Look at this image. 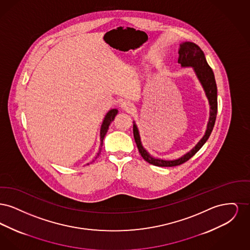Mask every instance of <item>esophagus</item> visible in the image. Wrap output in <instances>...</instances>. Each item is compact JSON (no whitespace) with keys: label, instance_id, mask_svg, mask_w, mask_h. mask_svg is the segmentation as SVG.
Returning <instances> with one entry per match:
<instances>
[{"label":"esophagus","instance_id":"esophagus-1","mask_svg":"<svg viewBox=\"0 0 250 250\" xmlns=\"http://www.w3.org/2000/svg\"><path fill=\"white\" fill-rule=\"evenodd\" d=\"M121 107L123 110H125V111H130L132 109V104H131L129 101H124L122 102L121 104Z\"/></svg>","mask_w":250,"mask_h":250}]
</instances>
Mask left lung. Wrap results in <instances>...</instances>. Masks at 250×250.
Instances as JSON below:
<instances>
[{
  "instance_id": "obj_1",
  "label": "left lung",
  "mask_w": 250,
  "mask_h": 250,
  "mask_svg": "<svg viewBox=\"0 0 250 250\" xmlns=\"http://www.w3.org/2000/svg\"><path fill=\"white\" fill-rule=\"evenodd\" d=\"M178 63L181 64L182 67H192L194 72L202 84V88L205 92L206 97L209 101L210 106V116L209 121L207 124V128L205 131L204 136L202 140L196 144L194 148H192L188 153L186 155L179 157L174 160H165L156 158L150 155L145 148L143 146V143L141 141L139 129L137 127V125L133 124V134L134 139L137 144V147L139 149V152L143 156V159L147 161L148 163L157 167H174L179 166L188 160H189L193 155H195L202 146L207 142L209 139L213 128H214L216 113H217V88L214 80V72L212 68L209 66L207 61L205 59L204 53L201 48L192 42H183L180 44L179 48Z\"/></svg>"
}]
</instances>
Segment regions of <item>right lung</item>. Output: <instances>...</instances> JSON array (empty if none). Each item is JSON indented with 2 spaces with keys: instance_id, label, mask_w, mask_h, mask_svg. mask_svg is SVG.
<instances>
[{
  "instance_id": "obj_1",
  "label": "right lung",
  "mask_w": 250,
  "mask_h": 250,
  "mask_svg": "<svg viewBox=\"0 0 250 250\" xmlns=\"http://www.w3.org/2000/svg\"><path fill=\"white\" fill-rule=\"evenodd\" d=\"M118 113V110L116 108H112L110 110L107 111V114L105 115L104 120L102 122V125H101V128H100V147H99V151L97 153V155H95V159L93 160V162L95 161V159L99 156L100 155V152H101V149H102V146H103V140L107 134V129H108V126L110 125V123L114 120L116 114ZM89 165V164H88Z\"/></svg>"
}]
</instances>
